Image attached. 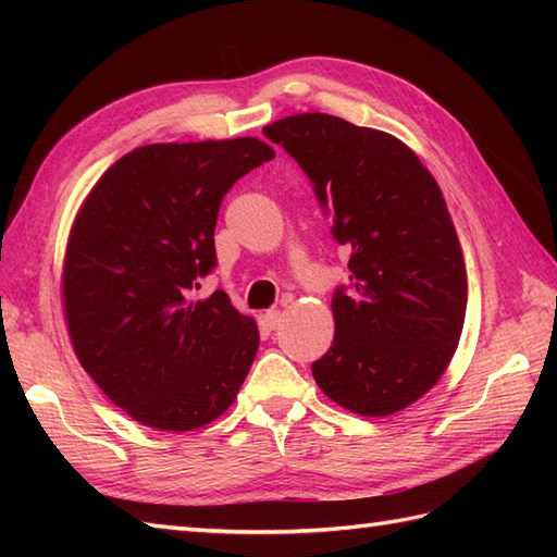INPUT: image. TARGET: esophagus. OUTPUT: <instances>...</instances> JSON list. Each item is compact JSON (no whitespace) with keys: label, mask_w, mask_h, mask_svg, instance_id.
<instances>
[{"label":"esophagus","mask_w":557,"mask_h":557,"mask_svg":"<svg viewBox=\"0 0 557 557\" xmlns=\"http://www.w3.org/2000/svg\"><path fill=\"white\" fill-rule=\"evenodd\" d=\"M263 321H265V325H268L270 330H275V327L282 323V311H268V313L263 315Z\"/></svg>","instance_id":"1"}]
</instances>
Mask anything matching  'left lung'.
I'll use <instances>...</instances> for the list:
<instances>
[{
  "mask_svg": "<svg viewBox=\"0 0 557 557\" xmlns=\"http://www.w3.org/2000/svg\"><path fill=\"white\" fill-rule=\"evenodd\" d=\"M263 134L309 176L351 289L333 297L335 339L311 371L361 417L407 409L441 381L467 313V268L433 174L399 138L323 112L292 114Z\"/></svg>",
  "mask_w": 557,
  "mask_h": 557,
  "instance_id": "left-lung-1",
  "label": "left lung"
}]
</instances>
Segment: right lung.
<instances>
[{
    "mask_svg": "<svg viewBox=\"0 0 557 557\" xmlns=\"http://www.w3.org/2000/svg\"><path fill=\"white\" fill-rule=\"evenodd\" d=\"M275 158L244 136L140 146L116 160L71 224L62 304L76 357L134 421L203 429L230 409L258 351V325L224 292H188L215 268L224 194Z\"/></svg>",
    "mask_w": 557,
    "mask_h": 557,
    "instance_id": "obj_1",
    "label": "right lung"
}]
</instances>
